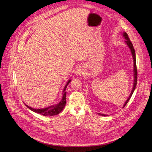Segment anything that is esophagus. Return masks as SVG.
Here are the masks:
<instances>
[{"label": "esophagus", "mask_w": 152, "mask_h": 152, "mask_svg": "<svg viewBox=\"0 0 152 152\" xmlns=\"http://www.w3.org/2000/svg\"><path fill=\"white\" fill-rule=\"evenodd\" d=\"M75 73L77 76H81L82 75H84V74L85 73L84 68L83 66L78 67L77 69L76 70V72H75Z\"/></svg>", "instance_id": "obj_1"}]
</instances>
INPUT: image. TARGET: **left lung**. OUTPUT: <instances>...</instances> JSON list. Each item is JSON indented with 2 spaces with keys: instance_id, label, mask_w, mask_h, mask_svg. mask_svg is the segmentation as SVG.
Here are the masks:
<instances>
[{
  "instance_id": "obj_1",
  "label": "left lung",
  "mask_w": 152,
  "mask_h": 152,
  "mask_svg": "<svg viewBox=\"0 0 152 152\" xmlns=\"http://www.w3.org/2000/svg\"><path fill=\"white\" fill-rule=\"evenodd\" d=\"M123 36L124 37V38H125L126 39V42L127 44V45H128V47H129V48L131 50V52H132V56H133V62H134V69H133V71H134V83H133V88H132V92L129 96V97L128 98L127 100L126 101V102H125V104H124V106H123V108L125 107L126 105V104H127V102H129V101L130 100V99L131 98L133 94V93L136 88V84H137V68H136V54H135V51H134V49L133 48V45L132 43V42L130 41L129 36H128V34L124 32L123 33ZM99 115H102V116H107V115H104V114H101V113H99Z\"/></svg>"
}]
</instances>
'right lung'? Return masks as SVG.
Returning <instances> with one entry per match:
<instances>
[{
	"instance_id": "obj_1",
	"label": "right lung",
	"mask_w": 152,
	"mask_h": 152,
	"mask_svg": "<svg viewBox=\"0 0 152 152\" xmlns=\"http://www.w3.org/2000/svg\"><path fill=\"white\" fill-rule=\"evenodd\" d=\"M70 81H71V80H69L68 82H67V83H66L65 87H64V89L63 91V96H62V100L58 104L55 105H52V106H50V107H48L47 108H42V109H34V108H33L32 107L28 106L26 104H25V105L28 107L30 110H32L33 112L38 113L40 115H42L43 116H54V115H56L60 113L62 111V110L64 109V108L66 104V91H65V89H66L67 86L68 85V84L70 82Z\"/></svg>"
}]
</instances>
